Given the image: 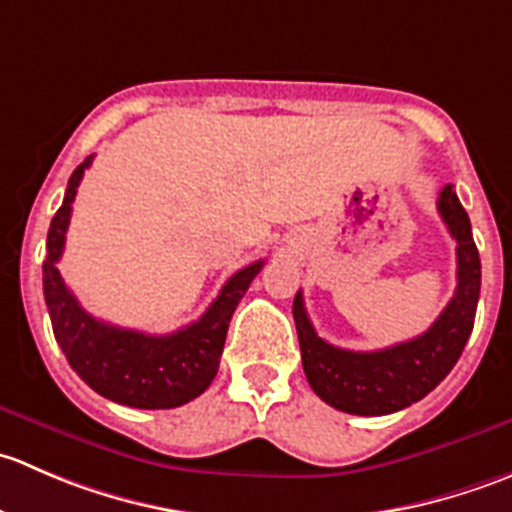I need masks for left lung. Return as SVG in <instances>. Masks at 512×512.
I'll use <instances>...</instances> for the list:
<instances>
[{
    "label": "left lung",
    "mask_w": 512,
    "mask_h": 512,
    "mask_svg": "<svg viewBox=\"0 0 512 512\" xmlns=\"http://www.w3.org/2000/svg\"><path fill=\"white\" fill-rule=\"evenodd\" d=\"M438 213L456 240L458 285L451 302L421 337L379 352L332 347L314 332L302 292L294 297L292 314L309 386L319 399L344 414L386 416L421 401L446 379L471 337L480 297V257L471 220L453 185H446L438 195Z\"/></svg>",
    "instance_id": "obj_1"
}]
</instances>
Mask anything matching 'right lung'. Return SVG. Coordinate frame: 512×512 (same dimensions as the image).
Instances as JSON below:
<instances>
[{
  "label": "right lung",
  "mask_w": 512,
  "mask_h": 512,
  "mask_svg": "<svg viewBox=\"0 0 512 512\" xmlns=\"http://www.w3.org/2000/svg\"><path fill=\"white\" fill-rule=\"evenodd\" d=\"M91 160L94 156L71 173L64 203L56 210L46 237L44 299L54 337L71 369L96 394L133 409H175L213 384L232 312L262 270V260L235 272L203 317L173 334L156 337L91 317L56 267L64 252L71 203Z\"/></svg>",
  "instance_id": "add662e5"
}]
</instances>
